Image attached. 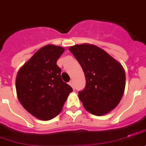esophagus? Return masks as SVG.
Masks as SVG:
<instances>
[{"mask_svg":"<svg viewBox=\"0 0 146 146\" xmlns=\"http://www.w3.org/2000/svg\"><path fill=\"white\" fill-rule=\"evenodd\" d=\"M69 84L70 85L71 87H72V88H73V89H74V83H73V81L71 80L70 82H69Z\"/></svg>","mask_w":146,"mask_h":146,"instance_id":"34e87169","label":"esophagus"}]
</instances>
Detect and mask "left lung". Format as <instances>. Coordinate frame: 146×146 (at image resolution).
<instances>
[{
	"mask_svg": "<svg viewBox=\"0 0 146 146\" xmlns=\"http://www.w3.org/2000/svg\"><path fill=\"white\" fill-rule=\"evenodd\" d=\"M69 50L84 71L86 85L79 92V98L84 108L96 116L111 112L125 91V72L122 64L96 45L76 44Z\"/></svg>",
	"mask_w": 146,
	"mask_h": 146,
	"instance_id": "8db88e82",
	"label": "left lung"
}]
</instances>
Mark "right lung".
Here are the masks:
<instances>
[{"mask_svg": "<svg viewBox=\"0 0 146 146\" xmlns=\"http://www.w3.org/2000/svg\"><path fill=\"white\" fill-rule=\"evenodd\" d=\"M64 48L47 44L39 49L16 76L15 88L22 106L38 119L47 121L58 116L73 89L64 82L57 60Z\"/></svg>", "mask_w": 146, "mask_h": 146, "instance_id": "obj_1", "label": "right lung"}]
</instances>
